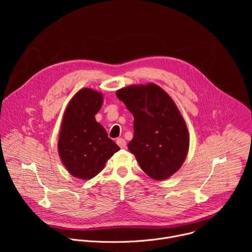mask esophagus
Segmentation results:
<instances>
[{
    "mask_svg": "<svg viewBox=\"0 0 252 252\" xmlns=\"http://www.w3.org/2000/svg\"><path fill=\"white\" fill-rule=\"evenodd\" d=\"M117 143H118L119 147H120L121 149H124V148H126V141L124 138H122V137H120V138L117 139Z\"/></svg>",
    "mask_w": 252,
    "mask_h": 252,
    "instance_id": "obj_1",
    "label": "esophagus"
}]
</instances>
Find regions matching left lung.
Instances as JSON below:
<instances>
[{"label": "left lung", "instance_id": "obj_1", "mask_svg": "<svg viewBox=\"0 0 252 252\" xmlns=\"http://www.w3.org/2000/svg\"><path fill=\"white\" fill-rule=\"evenodd\" d=\"M117 96L133 116V137L127 148L141 169L157 181L176 172L189 146L187 125L169 95L158 86H130Z\"/></svg>", "mask_w": 252, "mask_h": 252}]
</instances>
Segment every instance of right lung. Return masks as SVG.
<instances>
[{
  "label": "right lung",
  "mask_w": 252,
  "mask_h": 252,
  "mask_svg": "<svg viewBox=\"0 0 252 252\" xmlns=\"http://www.w3.org/2000/svg\"><path fill=\"white\" fill-rule=\"evenodd\" d=\"M98 92L83 89L70 99L63 115L58 149L68 172L78 178L95 176L120 148L94 116L100 110Z\"/></svg>",
  "instance_id": "1"
}]
</instances>
